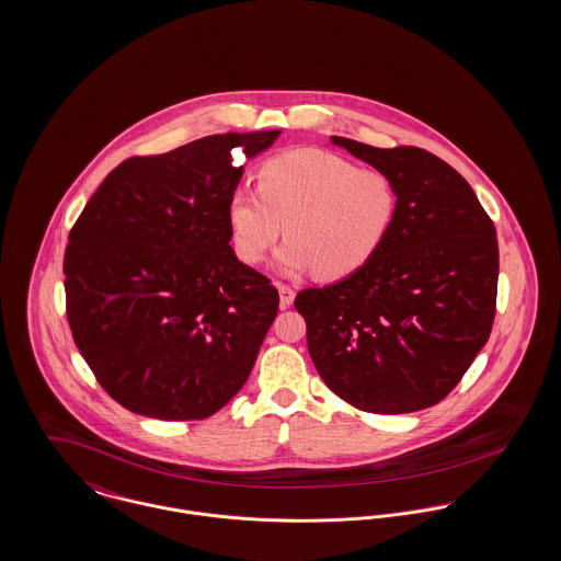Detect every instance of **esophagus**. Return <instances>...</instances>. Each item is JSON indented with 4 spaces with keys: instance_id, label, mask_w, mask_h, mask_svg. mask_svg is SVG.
Here are the masks:
<instances>
[{
    "instance_id": "34e87169",
    "label": "esophagus",
    "mask_w": 561,
    "mask_h": 561,
    "mask_svg": "<svg viewBox=\"0 0 561 561\" xmlns=\"http://www.w3.org/2000/svg\"><path fill=\"white\" fill-rule=\"evenodd\" d=\"M277 290H279V305L282 309H288L293 301H295V290L282 282H277Z\"/></svg>"
}]
</instances>
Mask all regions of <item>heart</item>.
I'll use <instances>...</instances> for the list:
<instances>
[{"mask_svg": "<svg viewBox=\"0 0 561 561\" xmlns=\"http://www.w3.org/2000/svg\"><path fill=\"white\" fill-rule=\"evenodd\" d=\"M397 187L388 174L356 169L337 153L301 147L262 162L259 187L237 185L228 228L237 256L260 264L284 232L277 262L288 273L324 279L354 275L380 254L394 219Z\"/></svg>", "mask_w": 561, "mask_h": 561, "instance_id": "obj_1", "label": "heart"}]
</instances>
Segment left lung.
Here are the masks:
<instances>
[{
	"label": "left lung",
	"mask_w": 561,
	"mask_h": 561,
	"mask_svg": "<svg viewBox=\"0 0 561 561\" xmlns=\"http://www.w3.org/2000/svg\"><path fill=\"white\" fill-rule=\"evenodd\" d=\"M333 142L388 174L397 219L354 275L295 299L309 356L337 397L374 414L439 403L486 344L497 299L495 226L470 183L419 147Z\"/></svg>",
	"instance_id": "1"
}]
</instances>
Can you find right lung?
<instances>
[{"mask_svg": "<svg viewBox=\"0 0 561 561\" xmlns=\"http://www.w3.org/2000/svg\"><path fill=\"white\" fill-rule=\"evenodd\" d=\"M279 129L214 134L106 174L64 254L66 316L98 385L134 414L203 421L250 378L279 293L230 248L228 198Z\"/></svg>", "mask_w": 561, "mask_h": 561, "instance_id": "right-lung-1", "label": "right lung"}]
</instances>
